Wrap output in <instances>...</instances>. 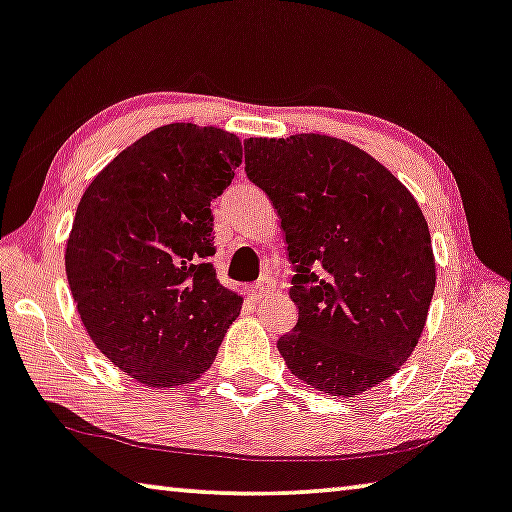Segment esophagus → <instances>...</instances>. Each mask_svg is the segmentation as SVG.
Returning <instances> with one entry per match:
<instances>
[{"instance_id": "1", "label": "esophagus", "mask_w": 512, "mask_h": 512, "mask_svg": "<svg viewBox=\"0 0 512 512\" xmlns=\"http://www.w3.org/2000/svg\"><path fill=\"white\" fill-rule=\"evenodd\" d=\"M267 290H270V286H267V281H258V283H254V286L249 288V297L251 300H261V297L267 293Z\"/></svg>"}]
</instances>
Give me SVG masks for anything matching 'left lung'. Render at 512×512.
<instances>
[{"label":"left lung","instance_id":"left-lung-1","mask_svg":"<svg viewBox=\"0 0 512 512\" xmlns=\"http://www.w3.org/2000/svg\"><path fill=\"white\" fill-rule=\"evenodd\" d=\"M295 265L297 325L277 341L313 389L355 398L412 355L435 293V256L410 190L375 157L327 135L245 141Z\"/></svg>","mask_w":512,"mask_h":512}]
</instances>
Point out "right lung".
Here are the masks:
<instances>
[{
	"label": "right lung",
	"mask_w": 512,
	"mask_h": 512,
	"mask_svg": "<svg viewBox=\"0 0 512 512\" xmlns=\"http://www.w3.org/2000/svg\"><path fill=\"white\" fill-rule=\"evenodd\" d=\"M242 164L233 132L169 123L125 148L86 187L66 274L86 334L146 387L206 373L242 297L208 258L212 210Z\"/></svg>",
	"instance_id": "add662e5"
}]
</instances>
